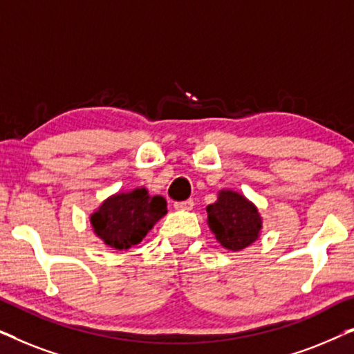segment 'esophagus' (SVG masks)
Segmentation results:
<instances>
[{"label": "esophagus", "instance_id": "1", "mask_svg": "<svg viewBox=\"0 0 354 354\" xmlns=\"http://www.w3.org/2000/svg\"><path fill=\"white\" fill-rule=\"evenodd\" d=\"M174 207H176L177 211H190L193 207V200L177 201V203H174Z\"/></svg>", "mask_w": 354, "mask_h": 354}]
</instances>
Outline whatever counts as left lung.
<instances>
[{"instance_id": "1", "label": "left lung", "mask_w": 354, "mask_h": 354, "mask_svg": "<svg viewBox=\"0 0 354 354\" xmlns=\"http://www.w3.org/2000/svg\"><path fill=\"white\" fill-rule=\"evenodd\" d=\"M206 211L207 225L224 248L240 251L258 240L263 227L258 207L240 193L221 190Z\"/></svg>"}]
</instances>
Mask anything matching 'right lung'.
<instances>
[{
  "instance_id": "obj_1",
  "label": "right lung",
  "mask_w": 354,
  "mask_h": 354,
  "mask_svg": "<svg viewBox=\"0 0 354 354\" xmlns=\"http://www.w3.org/2000/svg\"><path fill=\"white\" fill-rule=\"evenodd\" d=\"M166 212L167 203L162 196H149L147 188H135L104 200L90 216V222L106 245L122 251L138 245Z\"/></svg>"
}]
</instances>
